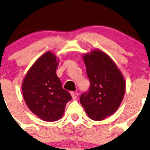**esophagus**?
Returning <instances> with one entry per match:
<instances>
[{
	"instance_id": "1",
	"label": "esophagus",
	"mask_w": 150,
	"mask_h": 150,
	"mask_svg": "<svg viewBox=\"0 0 150 150\" xmlns=\"http://www.w3.org/2000/svg\"><path fill=\"white\" fill-rule=\"evenodd\" d=\"M70 94H71V96H72V99H77V93H76V92L72 91V92H70Z\"/></svg>"
}]
</instances>
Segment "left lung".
Returning <instances> with one entry per match:
<instances>
[{
    "label": "left lung",
    "instance_id": "obj_1",
    "mask_svg": "<svg viewBox=\"0 0 150 150\" xmlns=\"http://www.w3.org/2000/svg\"><path fill=\"white\" fill-rule=\"evenodd\" d=\"M83 59L90 88L82 93L80 102L91 120H102L120 107L125 94V79L115 63L101 50L85 54Z\"/></svg>",
    "mask_w": 150,
    "mask_h": 150
}]
</instances>
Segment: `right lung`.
<instances>
[{
	"label": "right lung",
	"mask_w": 150,
	"mask_h": 150,
	"mask_svg": "<svg viewBox=\"0 0 150 150\" xmlns=\"http://www.w3.org/2000/svg\"><path fill=\"white\" fill-rule=\"evenodd\" d=\"M58 64L55 54L47 51L30 68L22 84L27 106L44 121L59 120L64 115L66 104L72 99L57 75Z\"/></svg>",
	"instance_id": "1"
}]
</instances>
